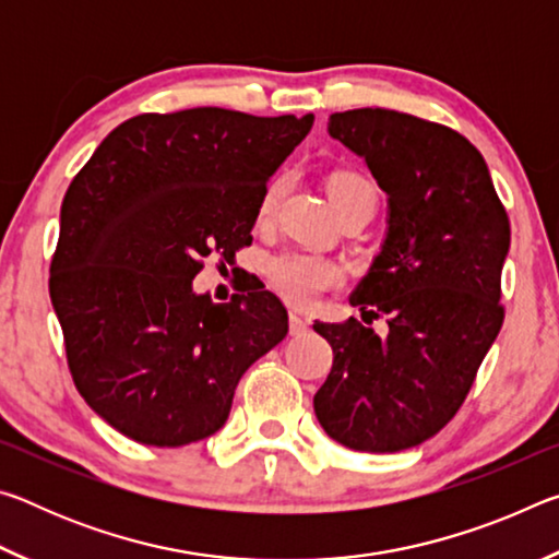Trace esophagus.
<instances>
[{
    "instance_id": "34e87169",
    "label": "esophagus",
    "mask_w": 559,
    "mask_h": 559,
    "mask_svg": "<svg viewBox=\"0 0 559 559\" xmlns=\"http://www.w3.org/2000/svg\"><path fill=\"white\" fill-rule=\"evenodd\" d=\"M288 325H290V335H293V337H298V335H302V333H308L310 320H308V318H302V316H298V313H293V310H290V316H288Z\"/></svg>"
}]
</instances>
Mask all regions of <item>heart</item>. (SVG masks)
<instances>
[{"label": "heart", "mask_w": 559, "mask_h": 559, "mask_svg": "<svg viewBox=\"0 0 559 559\" xmlns=\"http://www.w3.org/2000/svg\"><path fill=\"white\" fill-rule=\"evenodd\" d=\"M283 192H286V177H276L273 182L266 187V192L261 197V216H271L276 204L281 202ZM330 200H333V206L337 210L340 204L353 200L357 194H372L374 185L370 179L359 177V175H335L328 185ZM269 278L273 281V286L278 288L283 298H288L296 306H308L313 302L320 293L337 286L343 281V271H340L337 263L330 259L316 257V253H302V251H286L278 253L269 261Z\"/></svg>", "instance_id": "1"}]
</instances>
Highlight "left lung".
<instances>
[{"mask_svg":"<svg viewBox=\"0 0 559 559\" xmlns=\"http://www.w3.org/2000/svg\"><path fill=\"white\" fill-rule=\"evenodd\" d=\"M330 138L386 194V234L349 302L362 320L316 323L333 370L313 396L330 439L394 453L439 433L466 400L503 325L510 222L484 155L456 130L386 108L333 112Z\"/></svg>","mask_w":559,"mask_h":559,"instance_id":"8db88e82","label":"left lung"}]
</instances>
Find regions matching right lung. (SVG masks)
I'll list each match as a JSON object with an SVG mask.
<instances>
[{"instance_id": "1", "label": "right lung", "mask_w": 559, "mask_h": 559, "mask_svg": "<svg viewBox=\"0 0 559 559\" xmlns=\"http://www.w3.org/2000/svg\"><path fill=\"white\" fill-rule=\"evenodd\" d=\"M308 116L224 108L145 112L110 132L61 204L49 293L75 390L145 447L202 441L234 390L288 333L271 290L214 302L192 278L251 241L271 175Z\"/></svg>"}]
</instances>
